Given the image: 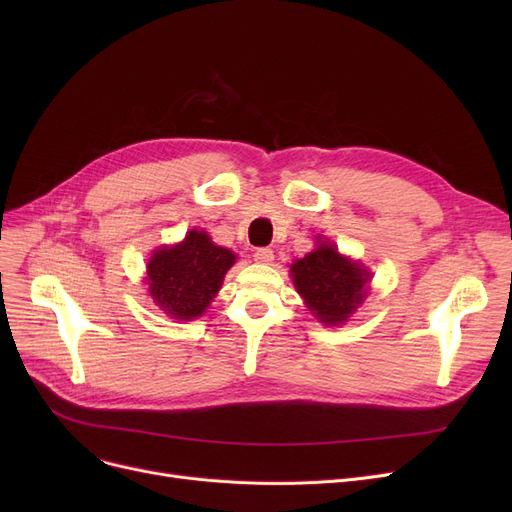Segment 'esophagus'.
I'll use <instances>...</instances> for the list:
<instances>
[{
  "label": "esophagus",
  "instance_id": "34e87169",
  "mask_svg": "<svg viewBox=\"0 0 512 512\" xmlns=\"http://www.w3.org/2000/svg\"><path fill=\"white\" fill-rule=\"evenodd\" d=\"M255 261L257 263H272L274 261V251L272 249H267V247H261V249H257L255 251Z\"/></svg>",
  "mask_w": 512,
  "mask_h": 512
}]
</instances>
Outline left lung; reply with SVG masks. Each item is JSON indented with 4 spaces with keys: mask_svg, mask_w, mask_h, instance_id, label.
<instances>
[{
    "mask_svg": "<svg viewBox=\"0 0 512 512\" xmlns=\"http://www.w3.org/2000/svg\"><path fill=\"white\" fill-rule=\"evenodd\" d=\"M290 276L307 309L326 326H340L357 311L371 280V272L340 255L328 240H319L317 249L294 261Z\"/></svg>",
    "mask_w": 512,
    "mask_h": 512,
    "instance_id": "8db88e82",
    "label": "left lung"
}]
</instances>
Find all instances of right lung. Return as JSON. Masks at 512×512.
Wrapping results in <instances>:
<instances>
[{"label":"right lung","instance_id":"add662e5","mask_svg":"<svg viewBox=\"0 0 512 512\" xmlns=\"http://www.w3.org/2000/svg\"><path fill=\"white\" fill-rule=\"evenodd\" d=\"M234 261L236 255L213 245L205 230L186 232L178 245L151 255L145 278L151 299L172 319L191 321L205 313Z\"/></svg>","mask_w":512,"mask_h":512}]
</instances>
